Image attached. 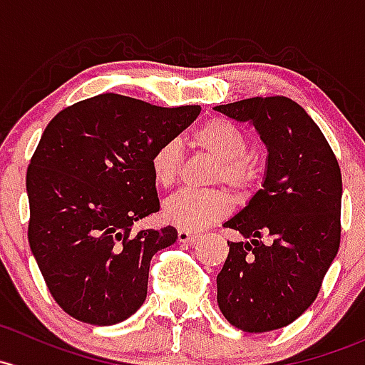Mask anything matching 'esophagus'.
Listing matches in <instances>:
<instances>
[{
	"instance_id": "34e87169",
	"label": "esophagus",
	"mask_w": 365,
	"mask_h": 365,
	"mask_svg": "<svg viewBox=\"0 0 365 365\" xmlns=\"http://www.w3.org/2000/svg\"><path fill=\"white\" fill-rule=\"evenodd\" d=\"M199 237V232L189 231V229H178V241L180 243H194Z\"/></svg>"
}]
</instances>
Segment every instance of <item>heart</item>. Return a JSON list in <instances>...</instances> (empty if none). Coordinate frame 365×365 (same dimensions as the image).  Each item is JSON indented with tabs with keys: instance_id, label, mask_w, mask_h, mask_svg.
Masks as SVG:
<instances>
[{
	"instance_id": "heart-1",
	"label": "heart",
	"mask_w": 365,
	"mask_h": 365,
	"mask_svg": "<svg viewBox=\"0 0 365 365\" xmlns=\"http://www.w3.org/2000/svg\"><path fill=\"white\" fill-rule=\"evenodd\" d=\"M190 143L217 160L212 182H225L236 189H248L259 178V168L248 155V140L241 129L225 118H212L190 136ZM182 148L176 140L163 141L150 155V170L157 185L171 187L180 173ZM232 199L224 190L183 189L164 205V217L180 229L206 227L231 212Z\"/></svg>"
}]
</instances>
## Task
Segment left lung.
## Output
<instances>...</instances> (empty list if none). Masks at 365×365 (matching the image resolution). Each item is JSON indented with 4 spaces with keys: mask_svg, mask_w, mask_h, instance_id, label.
Wrapping results in <instances>:
<instances>
[{
    "mask_svg": "<svg viewBox=\"0 0 365 365\" xmlns=\"http://www.w3.org/2000/svg\"><path fill=\"white\" fill-rule=\"evenodd\" d=\"M215 110L250 122L269 152L262 189L224 224L243 240L227 241L218 308L241 331L269 332L313 304L339 250L341 170L320 128L285 96Z\"/></svg>",
    "mask_w": 365,
    "mask_h": 365,
    "instance_id": "obj_1",
    "label": "left lung"
}]
</instances>
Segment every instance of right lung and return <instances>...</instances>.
Returning <instances> with one entry per match:
<instances>
[{"label":"right lung","instance_id":"add662e5","mask_svg":"<svg viewBox=\"0 0 365 365\" xmlns=\"http://www.w3.org/2000/svg\"><path fill=\"white\" fill-rule=\"evenodd\" d=\"M201 106L163 108L99 94L61 110L26 175L31 252L57 304L91 325H113L147 299L157 252L176 229L133 232L159 212L150 155L197 118Z\"/></svg>","mask_w":365,"mask_h":365}]
</instances>
